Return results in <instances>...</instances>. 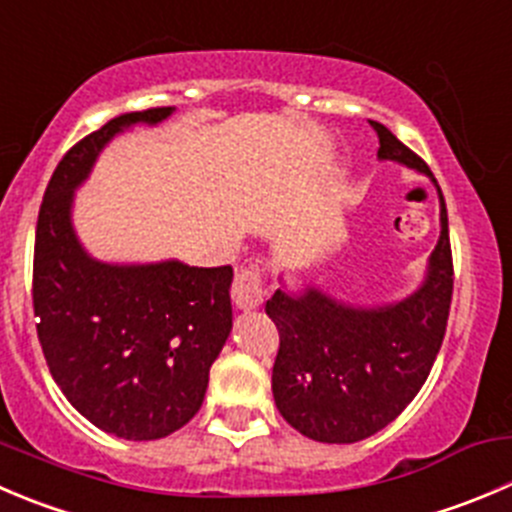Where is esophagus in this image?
Here are the masks:
<instances>
[{"mask_svg":"<svg viewBox=\"0 0 512 512\" xmlns=\"http://www.w3.org/2000/svg\"><path fill=\"white\" fill-rule=\"evenodd\" d=\"M232 295H235V305L240 310H257L262 305V300H265V285H262L260 270L250 267V270L237 272Z\"/></svg>","mask_w":512,"mask_h":512,"instance_id":"34e87169","label":"esophagus"}]
</instances>
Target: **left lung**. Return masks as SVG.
I'll list each match as a JSON object with an SVG mask.
<instances>
[{"label": "left lung", "mask_w": 512, "mask_h": 512, "mask_svg": "<svg viewBox=\"0 0 512 512\" xmlns=\"http://www.w3.org/2000/svg\"><path fill=\"white\" fill-rule=\"evenodd\" d=\"M380 160L433 172L380 122ZM438 187V182H435ZM440 197V240L425 280L393 305L355 307L307 285L277 290L265 312L280 332L272 395L282 418L317 443H357L393 423L428 380L453 300L448 210Z\"/></svg>", "instance_id": "8db88e82"}]
</instances>
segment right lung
<instances>
[{"instance_id":"right-lung-1","label":"right lung","mask_w":512,"mask_h":512,"mask_svg":"<svg viewBox=\"0 0 512 512\" xmlns=\"http://www.w3.org/2000/svg\"><path fill=\"white\" fill-rule=\"evenodd\" d=\"M172 112L119 114L79 140L49 180L34 237L32 302L49 372L89 423L124 440L165 438L195 418L232 330L230 265H109L72 227L74 190L107 142Z\"/></svg>"}]
</instances>
